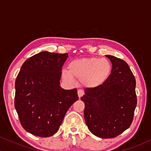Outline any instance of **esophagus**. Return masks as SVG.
<instances>
[{"instance_id":"1","label":"esophagus","mask_w":151,"mask_h":151,"mask_svg":"<svg viewBox=\"0 0 151 151\" xmlns=\"http://www.w3.org/2000/svg\"><path fill=\"white\" fill-rule=\"evenodd\" d=\"M77 93H78V96H79V98H81V96H82L83 95H84V91H83L81 89H79V90H78Z\"/></svg>"}]
</instances>
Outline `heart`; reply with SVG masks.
Returning a JSON list of instances; mask_svg holds the SVG:
<instances>
[{
    "mask_svg": "<svg viewBox=\"0 0 151 151\" xmlns=\"http://www.w3.org/2000/svg\"><path fill=\"white\" fill-rule=\"evenodd\" d=\"M69 71H62V77L70 81L74 77L88 87H96L106 81L111 72V64L106 59L97 58L74 60L69 64Z\"/></svg>",
    "mask_w": 151,
    "mask_h": 151,
    "instance_id": "obj_1",
    "label": "heart"
}]
</instances>
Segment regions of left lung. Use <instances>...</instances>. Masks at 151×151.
Segmentation results:
<instances>
[{
	"label": "left lung",
	"mask_w": 151,
	"mask_h": 151,
	"mask_svg": "<svg viewBox=\"0 0 151 151\" xmlns=\"http://www.w3.org/2000/svg\"><path fill=\"white\" fill-rule=\"evenodd\" d=\"M108 79L101 85L86 88L84 119L89 131L101 138H115L132 124L137 104L136 79L128 64L111 55Z\"/></svg>",
	"instance_id": "left-lung-1"
}]
</instances>
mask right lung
Here are the masks:
<instances>
[{"instance_id":"add662e5","label":"right lung","mask_w":151,"mask_h":151,"mask_svg":"<svg viewBox=\"0 0 151 151\" xmlns=\"http://www.w3.org/2000/svg\"><path fill=\"white\" fill-rule=\"evenodd\" d=\"M68 53L41 52L27 59L15 80V108L22 128L40 137L53 136L79 99L77 89L60 86Z\"/></svg>"}]
</instances>
